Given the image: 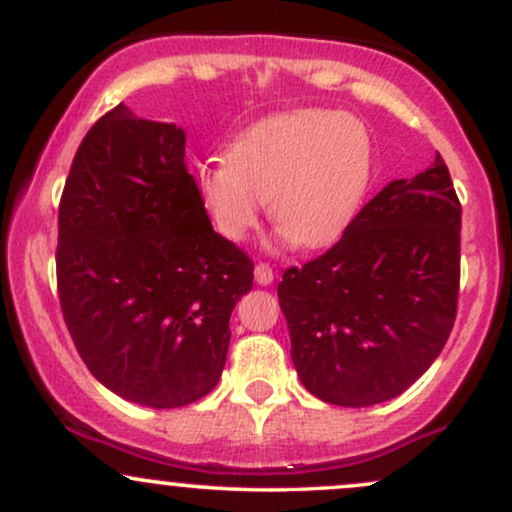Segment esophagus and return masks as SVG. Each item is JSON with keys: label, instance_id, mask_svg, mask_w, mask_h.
Returning <instances> with one entry per match:
<instances>
[{"label": "esophagus", "instance_id": "obj_1", "mask_svg": "<svg viewBox=\"0 0 512 512\" xmlns=\"http://www.w3.org/2000/svg\"><path fill=\"white\" fill-rule=\"evenodd\" d=\"M255 281L260 286H269L274 281V272H272V267H269V264H257L255 267Z\"/></svg>", "mask_w": 512, "mask_h": 512}]
</instances>
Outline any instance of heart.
Segmentation results:
<instances>
[{"label": "heart", "mask_w": 512, "mask_h": 512, "mask_svg": "<svg viewBox=\"0 0 512 512\" xmlns=\"http://www.w3.org/2000/svg\"><path fill=\"white\" fill-rule=\"evenodd\" d=\"M373 182V144L363 122L337 110H293L240 132L226 158L204 163L195 190L231 243L257 226L264 202L276 238L322 248L344 236Z\"/></svg>", "instance_id": "1"}]
</instances>
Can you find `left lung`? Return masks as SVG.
<instances>
[{
  "instance_id": "left-lung-1",
  "label": "left lung",
  "mask_w": 512,
  "mask_h": 512,
  "mask_svg": "<svg viewBox=\"0 0 512 512\" xmlns=\"http://www.w3.org/2000/svg\"><path fill=\"white\" fill-rule=\"evenodd\" d=\"M460 228L448 166L392 180L317 260L291 267L279 305L310 395L373 407L431 368L457 313Z\"/></svg>"
}]
</instances>
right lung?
<instances>
[{"label":"right lung","mask_w":512,"mask_h":512,"mask_svg":"<svg viewBox=\"0 0 512 512\" xmlns=\"http://www.w3.org/2000/svg\"><path fill=\"white\" fill-rule=\"evenodd\" d=\"M185 129L105 113L60 202L57 289L88 370L122 399L173 409L209 395L252 262L211 228L185 168Z\"/></svg>","instance_id":"add662e5"}]
</instances>
